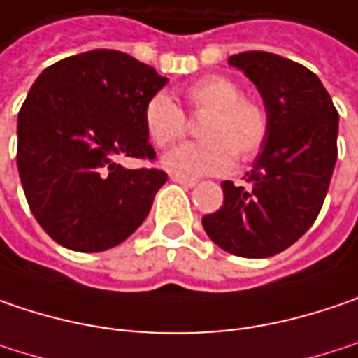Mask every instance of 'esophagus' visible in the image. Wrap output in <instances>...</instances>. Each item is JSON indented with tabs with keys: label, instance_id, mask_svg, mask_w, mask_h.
<instances>
[{
	"label": "esophagus",
	"instance_id": "34e87169",
	"mask_svg": "<svg viewBox=\"0 0 358 358\" xmlns=\"http://www.w3.org/2000/svg\"><path fill=\"white\" fill-rule=\"evenodd\" d=\"M170 178H172V182H176V184H182V186H186V188H194V186H196V180L184 178V176H176V174H172Z\"/></svg>",
	"mask_w": 358,
	"mask_h": 358
}]
</instances>
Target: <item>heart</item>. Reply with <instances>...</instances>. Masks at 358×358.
<instances>
[{
  "label": "heart",
  "instance_id": "obj_1",
  "mask_svg": "<svg viewBox=\"0 0 358 358\" xmlns=\"http://www.w3.org/2000/svg\"><path fill=\"white\" fill-rule=\"evenodd\" d=\"M190 113L204 117L199 127L202 141L186 143L166 154L162 164L184 178L217 176L233 168L235 156L251 162L259 156L269 136V113L259 101L243 96L241 87L222 74H208L184 91ZM143 125L154 145L168 148L184 137V111L164 93L154 95L143 109Z\"/></svg>",
  "mask_w": 358,
  "mask_h": 358
}]
</instances>
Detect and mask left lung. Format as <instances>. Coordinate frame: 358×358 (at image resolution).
<instances>
[{
	"label": "left lung",
	"instance_id": "8db88e82",
	"mask_svg": "<svg viewBox=\"0 0 358 358\" xmlns=\"http://www.w3.org/2000/svg\"><path fill=\"white\" fill-rule=\"evenodd\" d=\"M263 96L269 136L247 172L249 186L221 184L222 206L204 215L202 227L221 249L239 257H271L314 224L336 164L338 111L306 66L262 50L235 54Z\"/></svg>",
	"mask_w": 358,
	"mask_h": 358
}]
</instances>
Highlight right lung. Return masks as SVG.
Wrapping results in <instances>:
<instances>
[{
  "label": "right lung",
  "mask_w": 358,
  "mask_h": 358,
  "mask_svg": "<svg viewBox=\"0 0 358 358\" xmlns=\"http://www.w3.org/2000/svg\"><path fill=\"white\" fill-rule=\"evenodd\" d=\"M168 83L119 50L62 58L36 78L17 115V172L30 210L54 241L80 253L123 243L148 217L168 174L154 162L145 103Z\"/></svg>",
  "instance_id": "1"
}]
</instances>
